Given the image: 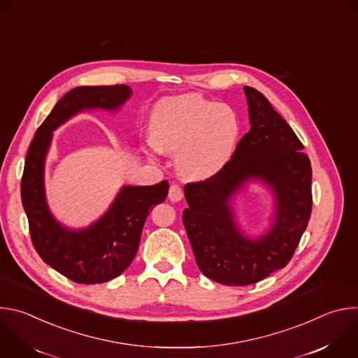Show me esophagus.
I'll list each match as a JSON object with an SVG mask.
<instances>
[{
	"mask_svg": "<svg viewBox=\"0 0 358 358\" xmlns=\"http://www.w3.org/2000/svg\"><path fill=\"white\" fill-rule=\"evenodd\" d=\"M182 196H184L182 189H181L177 184H171V187H170V189H169V199L173 201V202H177V201H180Z\"/></svg>",
	"mask_w": 358,
	"mask_h": 358,
	"instance_id": "esophagus-1",
	"label": "esophagus"
}]
</instances>
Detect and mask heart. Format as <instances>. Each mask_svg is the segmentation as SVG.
Returning a JSON list of instances; mask_svg holds the SVG:
<instances>
[{
    "label": "heart",
    "instance_id": "obj_1",
    "mask_svg": "<svg viewBox=\"0 0 358 358\" xmlns=\"http://www.w3.org/2000/svg\"><path fill=\"white\" fill-rule=\"evenodd\" d=\"M241 122L236 112L196 93L162 100L150 120L152 151L176 155V167L188 180H207L231 160Z\"/></svg>",
    "mask_w": 358,
    "mask_h": 358
}]
</instances>
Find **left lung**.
<instances>
[{
	"mask_svg": "<svg viewBox=\"0 0 358 358\" xmlns=\"http://www.w3.org/2000/svg\"><path fill=\"white\" fill-rule=\"evenodd\" d=\"M243 90L250 130L221 171L184 187L188 208L182 222L195 262L225 286L257 283L285 268L312 214V166L303 144L261 92L250 86ZM249 179L269 185L277 201L273 228L257 240L241 234L229 206Z\"/></svg>",
	"mask_w": 358,
	"mask_h": 358,
	"instance_id": "8db88e82",
	"label": "left lung"
}]
</instances>
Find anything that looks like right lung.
<instances>
[{
	"label": "right lung",
	"instance_id": "1",
	"mask_svg": "<svg viewBox=\"0 0 358 358\" xmlns=\"http://www.w3.org/2000/svg\"><path fill=\"white\" fill-rule=\"evenodd\" d=\"M127 85L79 86L69 90L38 127L21 180V199L34 248L45 264L85 285L103 283L122 275L134 259L150 211L169 194L164 180L156 185H126L108 213L85 229H69L50 214L43 187L45 157L52 131L85 109L117 110L130 97Z\"/></svg>",
	"mask_w": 358,
	"mask_h": 358
}]
</instances>
